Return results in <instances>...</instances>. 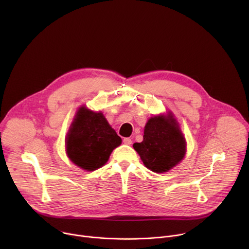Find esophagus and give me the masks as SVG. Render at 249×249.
Returning a JSON list of instances; mask_svg holds the SVG:
<instances>
[{
  "mask_svg": "<svg viewBox=\"0 0 249 249\" xmlns=\"http://www.w3.org/2000/svg\"><path fill=\"white\" fill-rule=\"evenodd\" d=\"M123 143L125 145H131L132 144V140L130 138H124L123 139Z\"/></svg>",
  "mask_w": 249,
  "mask_h": 249,
  "instance_id": "34e87169",
  "label": "esophagus"
}]
</instances>
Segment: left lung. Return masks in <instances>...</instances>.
Segmentation results:
<instances>
[{
	"instance_id": "1",
	"label": "left lung",
	"mask_w": 249,
	"mask_h": 249,
	"mask_svg": "<svg viewBox=\"0 0 249 249\" xmlns=\"http://www.w3.org/2000/svg\"><path fill=\"white\" fill-rule=\"evenodd\" d=\"M144 140L133 148L146 167L166 172L179 163L186 153V142L171 112L151 117L144 130Z\"/></svg>"
}]
</instances>
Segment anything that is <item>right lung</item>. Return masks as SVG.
I'll return each instance as SVG.
<instances>
[{"label": "right lung", "instance_id": "add662e5", "mask_svg": "<svg viewBox=\"0 0 249 249\" xmlns=\"http://www.w3.org/2000/svg\"><path fill=\"white\" fill-rule=\"evenodd\" d=\"M121 138L101 112L79 108L66 138V153L79 167L93 171L107 162Z\"/></svg>", "mask_w": 249, "mask_h": 249}]
</instances>
